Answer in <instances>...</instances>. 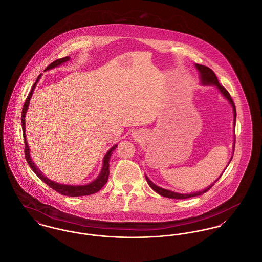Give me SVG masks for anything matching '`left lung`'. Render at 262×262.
Wrapping results in <instances>:
<instances>
[{
    "label": "left lung",
    "mask_w": 262,
    "mask_h": 262,
    "mask_svg": "<svg viewBox=\"0 0 262 262\" xmlns=\"http://www.w3.org/2000/svg\"><path fill=\"white\" fill-rule=\"evenodd\" d=\"M196 68H197V69L199 70V72H200L201 83H202L203 85H215V86H216V88L220 90V92L223 94V96L230 102V104H231V107H232V110H233V120H234V125H235L236 110H235V106H234V103H233V101H232V99H231L230 93L227 91V89H226L224 86H222V85L219 83L217 78L215 76V72H214L211 68H209V67H207V66H204V65H200V64H196ZM234 144H235V140H234ZM233 146H234V145H233ZM230 162H231V161H230ZM230 162H229V164H230ZM221 176H222V175H221ZM221 176L219 177V179L221 178ZM145 179H146L148 185L154 189L156 193H158L159 195H161V196H163V197L171 198V199H187V198H191V197L200 196L202 194L206 193L207 191H209V190L214 186V183H213L211 186H209L208 188H206L205 190L196 192V193L180 194V193H176V192H173V191L166 190V189H163V188H161V187L156 186V185L154 184V182H151V181L148 179L147 176H145ZM219 179H216L215 182H216Z\"/></svg>",
    "instance_id": "left-lung-1"
}]
</instances>
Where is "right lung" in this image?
<instances>
[{"mask_svg": "<svg viewBox=\"0 0 262 262\" xmlns=\"http://www.w3.org/2000/svg\"><path fill=\"white\" fill-rule=\"evenodd\" d=\"M70 58L69 56H66V57H63L60 59H57L55 61L52 62L51 64H49L47 67L46 70H49V69H52L54 67H57L59 65H61L62 63L64 62L68 61ZM41 74L37 77L35 83L33 84L32 88H31V92L29 94L26 102H25V105H24V108H23V112H21V126H23V134H24V141H25V156H26V159H27V162L28 164L30 165L32 171L46 183L48 185L50 188H52L54 191L58 192L59 194L64 195V196H70V197H78V196H86V195H91L94 193H97L99 190H101L103 188V186L107 183L108 178V173H110V170H108V161H110V158H111V155L113 154V151L117 148V144L114 145L108 152L105 155L104 159H103V168L101 170V173L99 174V176L91 182L90 184L87 185H78V186H71V185H64L59 184V183H56L54 181H51L49 180L47 177L43 176V174L41 173V171L38 169L35 164L33 163V161L31 160V154H30V148H29V145H28V142H27V139H26V113H27V110L29 108V104H30V100H31V96H32V93L33 90L36 86V83L38 82V80L40 79Z\"/></svg>", "mask_w": 262, "mask_h": 262, "instance_id": "1", "label": "right lung"}]
</instances>
